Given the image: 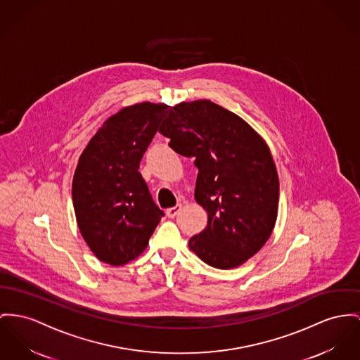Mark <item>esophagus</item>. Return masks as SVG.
<instances>
[{"mask_svg":"<svg viewBox=\"0 0 360 360\" xmlns=\"http://www.w3.org/2000/svg\"><path fill=\"white\" fill-rule=\"evenodd\" d=\"M180 210H181V205H176L174 207H169L168 210H167V216L169 218H174V217L179 214Z\"/></svg>","mask_w":360,"mask_h":360,"instance_id":"esophagus-1","label":"esophagus"}]
</instances>
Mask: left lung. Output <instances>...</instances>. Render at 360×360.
Segmentation results:
<instances>
[{
    "mask_svg": "<svg viewBox=\"0 0 360 360\" xmlns=\"http://www.w3.org/2000/svg\"><path fill=\"white\" fill-rule=\"evenodd\" d=\"M177 154L195 158V199L207 226L188 245L217 269L255 255L277 219L278 176L264 139L235 113L207 99L181 102L160 127Z\"/></svg>",
    "mask_w": 360,
    "mask_h": 360,
    "instance_id": "obj_1",
    "label": "left lung"
}]
</instances>
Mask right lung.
Returning a JSON list of instances; mask_svg holds the SVG:
<instances>
[{
	"mask_svg": "<svg viewBox=\"0 0 360 360\" xmlns=\"http://www.w3.org/2000/svg\"><path fill=\"white\" fill-rule=\"evenodd\" d=\"M165 103L143 102L103 122L73 174L75 214L96 258L120 266L139 257L164 212L139 173L144 151L168 115Z\"/></svg>",
	"mask_w": 360,
	"mask_h": 360,
	"instance_id": "right-lung-1",
	"label": "right lung"
}]
</instances>
